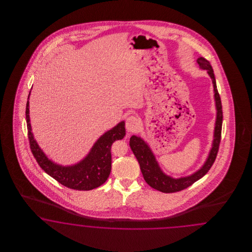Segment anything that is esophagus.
Here are the masks:
<instances>
[{
	"mask_svg": "<svg viewBox=\"0 0 252 252\" xmlns=\"http://www.w3.org/2000/svg\"><path fill=\"white\" fill-rule=\"evenodd\" d=\"M139 126H140L139 119L135 115H131L126 121V128L130 133H134L137 131Z\"/></svg>",
	"mask_w": 252,
	"mask_h": 252,
	"instance_id": "1",
	"label": "esophagus"
}]
</instances>
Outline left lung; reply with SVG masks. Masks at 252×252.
<instances>
[{
  "mask_svg": "<svg viewBox=\"0 0 252 252\" xmlns=\"http://www.w3.org/2000/svg\"><path fill=\"white\" fill-rule=\"evenodd\" d=\"M197 61L199 67L207 70V73L213 80L214 99H215V104H216V110H217L213 147L210 151L209 156L207 158L206 161L204 162L203 166L197 172H195L194 174H192L191 176L176 178V179L173 178L171 176L165 175L161 171L158 161L156 160L155 156L153 155L152 150L141 137H137V136H132L130 137V148L137 158L141 173L143 175L146 182L154 189H157L163 193H174V192L183 190L185 189L190 187L192 184L198 181V179H200L202 176H205L209 172V170L213 166L219 151V146L221 141V125H222L221 98L217 91L214 70L210 62L207 61L206 59L203 57H199Z\"/></svg>",
  "mask_w": 252,
  "mask_h": 252,
  "instance_id": "obj_1",
  "label": "left lung"
}]
</instances>
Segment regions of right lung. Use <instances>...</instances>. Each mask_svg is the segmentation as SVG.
<instances>
[{
	"instance_id": "obj_1",
	"label": "right lung",
	"mask_w": 252,
	"mask_h": 252,
	"mask_svg": "<svg viewBox=\"0 0 252 252\" xmlns=\"http://www.w3.org/2000/svg\"><path fill=\"white\" fill-rule=\"evenodd\" d=\"M30 95L28 99H30ZM26 118L31 153L38 165L49 176L63 186L76 190H92L106 181L112 168V144L115 140L124 138L126 135L124 121L99 137L83 160L74 165L62 166L48 159L33 137L31 132L29 100L26 107Z\"/></svg>"
}]
</instances>
